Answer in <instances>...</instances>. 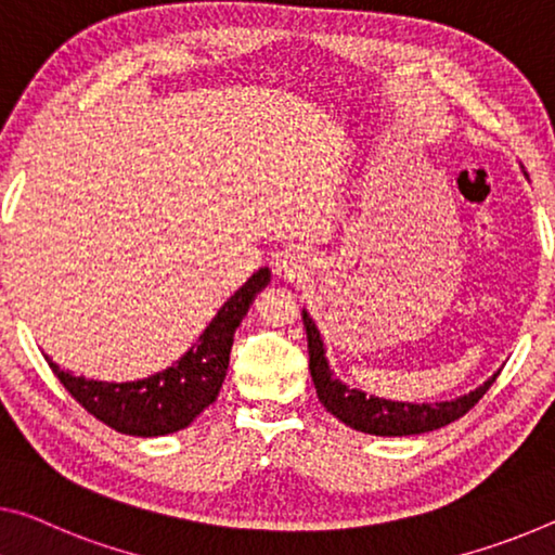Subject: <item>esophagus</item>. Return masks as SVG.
I'll return each instance as SVG.
<instances>
[{"label": "esophagus", "mask_w": 555, "mask_h": 555, "mask_svg": "<svg viewBox=\"0 0 555 555\" xmlns=\"http://www.w3.org/2000/svg\"><path fill=\"white\" fill-rule=\"evenodd\" d=\"M302 270H305V268H302V260L297 258L295 253H285L283 258L278 260V272H280V275L289 278V280H293V278H300V272H302Z\"/></svg>", "instance_id": "1"}]
</instances>
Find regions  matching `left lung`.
I'll return each instance as SVG.
<instances>
[{"label":"left lung","mask_w":555,"mask_h":555,"mask_svg":"<svg viewBox=\"0 0 555 555\" xmlns=\"http://www.w3.org/2000/svg\"><path fill=\"white\" fill-rule=\"evenodd\" d=\"M302 322L307 330V349H310V374L318 389L320 402L325 404L330 414H335L339 422L352 426L357 431L374 434V437H412L441 429L459 416H464L496 382L499 372L483 382L481 387L468 391L464 397L451 399V402H395V399L366 395L362 389L345 385L330 370L325 339H322L318 325L310 318V312L302 310Z\"/></svg>","instance_id":"left-lung-1"}]
</instances>
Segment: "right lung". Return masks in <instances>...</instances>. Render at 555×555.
I'll return each instance as SVG.
<instances>
[{
    "mask_svg": "<svg viewBox=\"0 0 555 555\" xmlns=\"http://www.w3.org/2000/svg\"><path fill=\"white\" fill-rule=\"evenodd\" d=\"M270 283V268H260L237 287L203 330L189 352L164 372L135 382H101L76 377L49 354L47 362L69 395L99 422L129 437H166L189 426L216 402L223 387L233 335L248 314L255 295Z\"/></svg>",
    "mask_w": 555,
    "mask_h": 555,
    "instance_id": "right-lung-1",
    "label": "right lung"
}]
</instances>
